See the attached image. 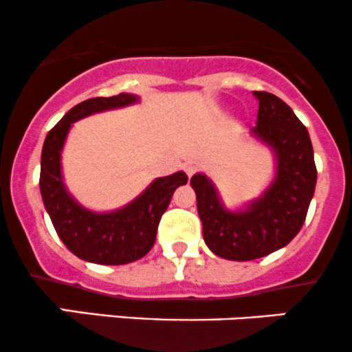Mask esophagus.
Returning <instances> with one entry per match:
<instances>
[{
  "label": "esophagus",
  "mask_w": 352,
  "mask_h": 352,
  "mask_svg": "<svg viewBox=\"0 0 352 352\" xmlns=\"http://www.w3.org/2000/svg\"><path fill=\"white\" fill-rule=\"evenodd\" d=\"M196 169H198V166H196V164H192V162H188V164H184V171H186L188 177H191L192 175H195V173H196Z\"/></svg>",
  "instance_id": "obj_1"
}]
</instances>
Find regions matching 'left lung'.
Wrapping results in <instances>:
<instances>
[{
    "label": "left lung",
    "mask_w": 352,
    "mask_h": 352,
    "mask_svg": "<svg viewBox=\"0 0 352 352\" xmlns=\"http://www.w3.org/2000/svg\"><path fill=\"white\" fill-rule=\"evenodd\" d=\"M258 100L252 135L275 154V177L260 198L238 211L226 210L205 175L191 177L203 238L214 255L247 262L278 250L300 232L314 196L317 169L309 132L277 96L253 92Z\"/></svg>",
    "instance_id": "1"
}]
</instances>
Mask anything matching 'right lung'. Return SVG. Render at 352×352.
Here are the masks:
<instances>
[{
	"label": "right lung",
	"mask_w": 352,
	"mask_h": 352,
	"mask_svg": "<svg viewBox=\"0 0 352 352\" xmlns=\"http://www.w3.org/2000/svg\"><path fill=\"white\" fill-rule=\"evenodd\" d=\"M138 96L96 97L72 107L47 134L41 149L40 191L43 205L65 247L85 262L124 265L142 258L156 241L157 225L177 186L188 176L177 171L157 177L134 201L109 213H94L78 205L63 184L62 149L72 124L97 112L135 104Z\"/></svg>",
	"instance_id": "right-lung-1"
}]
</instances>
